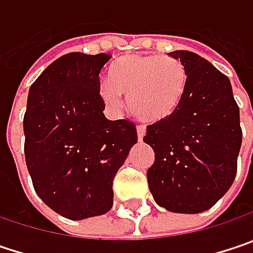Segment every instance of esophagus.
<instances>
[{"instance_id":"obj_1","label":"esophagus","mask_w":253,"mask_h":253,"mask_svg":"<svg viewBox=\"0 0 253 253\" xmlns=\"http://www.w3.org/2000/svg\"><path fill=\"white\" fill-rule=\"evenodd\" d=\"M136 134H138V139H139V141H142V138H144V135H145V126L138 125V126H136Z\"/></svg>"}]
</instances>
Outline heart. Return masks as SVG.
<instances>
[{
    "instance_id": "heart-1",
    "label": "heart",
    "mask_w": 253,
    "mask_h": 253,
    "mask_svg": "<svg viewBox=\"0 0 253 253\" xmlns=\"http://www.w3.org/2000/svg\"><path fill=\"white\" fill-rule=\"evenodd\" d=\"M111 82L100 84V96L111 106L121 105V95L128 98L131 112L138 119L157 124L172 117L187 92L189 73L174 57L129 56L118 62Z\"/></svg>"
}]
</instances>
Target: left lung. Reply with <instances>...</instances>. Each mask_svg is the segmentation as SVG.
<instances>
[{
    "label": "left lung",
    "instance_id": "obj_1",
    "mask_svg": "<svg viewBox=\"0 0 253 253\" xmlns=\"http://www.w3.org/2000/svg\"><path fill=\"white\" fill-rule=\"evenodd\" d=\"M186 66L187 92L178 111L147 126L155 161L147 171L158 206L174 213L213 208L230 189L242 144L239 106L230 81L187 50L169 53Z\"/></svg>",
    "mask_w": 253,
    "mask_h": 253
}]
</instances>
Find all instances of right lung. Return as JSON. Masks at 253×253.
Segmentation results:
<instances>
[{
  "label": "right lung",
  "instance_id": "obj_1",
  "mask_svg": "<svg viewBox=\"0 0 253 253\" xmlns=\"http://www.w3.org/2000/svg\"><path fill=\"white\" fill-rule=\"evenodd\" d=\"M112 56L69 53L30 87L24 154L36 193L70 220L100 216L114 205V178L138 141L129 119L103 115L99 75Z\"/></svg>",
  "mask_w": 253,
  "mask_h": 253
}]
</instances>
